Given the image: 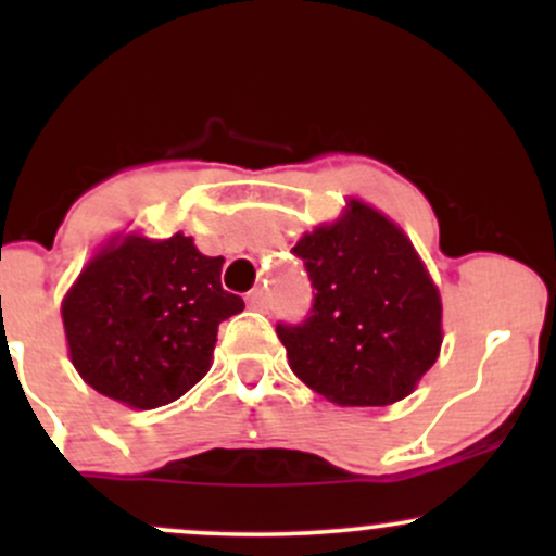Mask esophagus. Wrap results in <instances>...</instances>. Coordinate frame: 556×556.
<instances>
[{"mask_svg": "<svg viewBox=\"0 0 556 556\" xmlns=\"http://www.w3.org/2000/svg\"><path fill=\"white\" fill-rule=\"evenodd\" d=\"M245 303H248V308H251V311H261V314H266V311H269V292L253 290L251 295L245 298Z\"/></svg>", "mask_w": 556, "mask_h": 556, "instance_id": "34e87169", "label": "esophagus"}]
</instances>
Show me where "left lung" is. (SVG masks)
<instances>
[{
  "mask_svg": "<svg viewBox=\"0 0 556 556\" xmlns=\"http://www.w3.org/2000/svg\"><path fill=\"white\" fill-rule=\"evenodd\" d=\"M292 251L316 290L300 327H277L292 374L340 407L405 400L444 340L442 295L405 229L348 195Z\"/></svg>",
  "mask_w": 556,
  "mask_h": 556,
  "instance_id": "left-lung-1",
  "label": "left lung"
}]
</instances>
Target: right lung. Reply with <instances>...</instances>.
Instances as JSON below:
<instances>
[{
    "mask_svg": "<svg viewBox=\"0 0 556 556\" xmlns=\"http://www.w3.org/2000/svg\"><path fill=\"white\" fill-rule=\"evenodd\" d=\"M222 256L193 238L117 232L62 298L67 353L88 387L132 410L182 397L208 374L216 329L245 308L222 290Z\"/></svg>",
    "mask_w": 556,
    "mask_h": 556,
    "instance_id": "1",
    "label": "right lung"
}]
</instances>
